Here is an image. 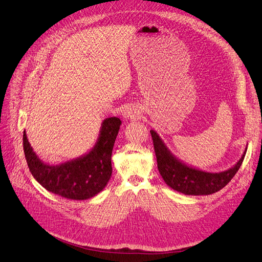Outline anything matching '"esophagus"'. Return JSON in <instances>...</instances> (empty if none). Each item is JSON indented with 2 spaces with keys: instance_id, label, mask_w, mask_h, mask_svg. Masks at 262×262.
Instances as JSON below:
<instances>
[{
  "instance_id": "34e87169",
  "label": "esophagus",
  "mask_w": 262,
  "mask_h": 262,
  "mask_svg": "<svg viewBox=\"0 0 262 262\" xmlns=\"http://www.w3.org/2000/svg\"><path fill=\"white\" fill-rule=\"evenodd\" d=\"M123 117L127 119H134L138 117V112L134 108H128V110H125V112L123 114Z\"/></svg>"
}]
</instances>
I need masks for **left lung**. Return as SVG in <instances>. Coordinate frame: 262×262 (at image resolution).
Listing matches in <instances>:
<instances>
[{"label": "left lung", "mask_w": 262, "mask_h": 262, "mask_svg": "<svg viewBox=\"0 0 262 262\" xmlns=\"http://www.w3.org/2000/svg\"><path fill=\"white\" fill-rule=\"evenodd\" d=\"M150 134L163 181L172 189L187 195H207L223 189L238 171L247 150L246 147L239 160L230 169L218 173L206 172L177 158L156 131L150 130Z\"/></svg>", "instance_id": "8db88e82"}]
</instances>
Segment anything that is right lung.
Masks as SVG:
<instances>
[{"mask_svg": "<svg viewBox=\"0 0 262 262\" xmlns=\"http://www.w3.org/2000/svg\"><path fill=\"white\" fill-rule=\"evenodd\" d=\"M120 124L117 117L104 119L95 146L85 155L58 165L41 161L24 131V149L30 172L46 190L71 200H87L97 195L112 176V151Z\"/></svg>", "mask_w": 262, "mask_h": 262, "instance_id": "1", "label": "right lung"}]
</instances>
